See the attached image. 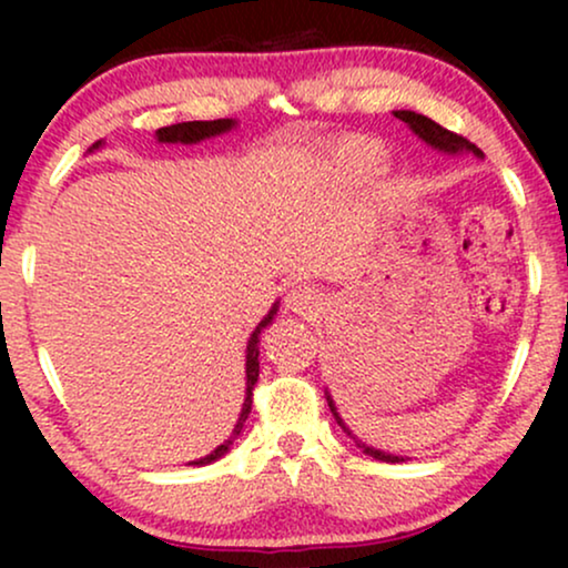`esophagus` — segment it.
<instances>
[{
	"label": "esophagus",
	"instance_id": "obj_1",
	"mask_svg": "<svg viewBox=\"0 0 568 568\" xmlns=\"http://www.w3.org/2000/svg\"><path fill=\"white\" fill-rule=\"evenodd\" d=\"M286 310H292V313L297 315H315L317 310H321V294H317V290H313V286H294V290H290V294H286Z\"/></svg>",
	"mask_w": 568,
	"mask_h": 568
}]
</instances>
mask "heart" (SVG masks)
Masks as SVG:
<instances>
[{"label": "heart", "mask_w": 568, "mask_h": 568, "mask_svg": "<svg viewBox=\"0 0 568 568\" xmlns=\"http://www.w3.org/2000/svg\"><path fill=\"white\" fill-rule=\"evenodd\" d=\"M383 160V150L364 136H346L328 154V175L338 183H359Z\"/></svg>", "instance_id": "heart-1"}]
</instances>
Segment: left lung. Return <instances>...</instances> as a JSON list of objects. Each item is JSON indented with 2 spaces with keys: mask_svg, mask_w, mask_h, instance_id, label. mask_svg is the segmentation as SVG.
<instances>
[{
  "mask_svg": "<svg viewBox=\"0 0 568 568\" xmlns=\"http://www.w3.org/2000/svg\"><path fill=\"white\" fill-rule=\"evenodd\" d=\"M395 119H400L403 123H408V126L414 129V134L422 136L426 144H432V146H434V150H439V152H449V154H457V152H473V154H478V158H484V152H480L476 144L468 142V139L460 136V134H455V131L442 129L437 121L426 119V115H422V113H414V111H395ZM325 400H328L331 414H333V418H336V424L341 426V429H344V432L348 434V437H352V439L356 442V445H359V447L364 449V453H367L369 457H375V460H383V463H403V457H398V455H390V453H383V449H375V447H367V445H364V442L356 439L354 434L348 432V426L344 424V418L338 416L336 403H333V398H331L328 393H325Z\"/></svg>",
  "mask_w": 568,
  "mask_h": 568,
  "instance_id": "8db88e82",
  "label": "left lung"
}]
</instances>
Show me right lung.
<instances>
[{"label": "right lung", "instance_id": "right-lung-1", "mask_svg": "<svg viewBox=\"0 0 568 568\" xmlns=\"http://www.w3.org/2000/svg\"><path fill=\"white\" fill-rule=\"evenodd\" d=\"M232 126H235V121H232V119L173 123V126L158 129V142H165V144H178V142H181V144H196V142H201V139L224 134V131H230ZM98 146H100V142L92 144L90 152L98 150ZM276 307H278V305L271 307V313H268L266 317H263V321H261L258 325H255L253 336H251V341H247V354H245V379H247V383H245V403H243V410H240V418H237L235 429H232L230 437L224 439L222 445L216 447L212 455L199 457V460H193V463H189V465H209V463L220 460V457L230 449L232 442H235V439L240 437V432H243V424H245V418H247V414H251V406H253V387H255V383H258V354H261V352H258V344H261V331L266 328V325H268L271 321H274Z\"/></svg>", "mask_w": 568, "mask_h": 568}]
</instances>
